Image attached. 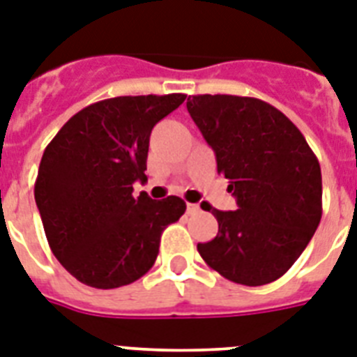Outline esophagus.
<instances>
[{
    "label": "esophagus",
    "mask_w": 357,
    "mask_h": 357,
    "mask_svg": "<svg viewBox=\"0 0 357 357\" xmlns=\"http://www.w3.org/2000/svg\"><path fill=\"white\" fill-rule=\"evenodd\" d=\"M187 213L188 214L199 213V205L198 204H187Z\"/></svg>",
    "instance_id": "obj_1"
}]
</instances>
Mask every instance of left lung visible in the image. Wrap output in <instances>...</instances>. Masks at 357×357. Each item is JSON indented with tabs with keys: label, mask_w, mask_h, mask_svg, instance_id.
Here are the masks:
<instances>
[{
	"label": "left lung",
	"mask_w": 357,
	"mask_h": 357,
	"mask_svg": "<svg viewBox=\"0 0 357 357\" xmlns=\"http://www.w3.org/2000/svg\"><path fill=\"white\" fill-rule=\"evenodd\" d=\"M187 109L229 179L236 211H205L218 234L198 244L208 268L244 286L280 279L301 257L323 214L315 153L282 112L260 98L192 95Z\"/></svg>",
	"instance_id": "left-lung-1"
}]
</instances>
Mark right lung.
<instances>
[{
    "instance_id": "add662e5",
    "label": "right lung",
    "mask_w": 357,
    "mask_h": 357,
    "mask_svg": "<svg viewBox=\"0 0 357 357\" xmlns=\"http://www.w3.org/2000/svg\"><path fill=\"white\" fill-rule=\"evenodd\" d=\"M187 95L115 97L89 104L43 152L34 199L53 255L86 286L121 288L141 279L161 233L185 213L178 196H133L146 181L150 133Z\"/></svg>"
}]
</instances>
